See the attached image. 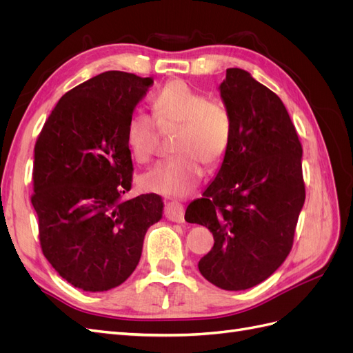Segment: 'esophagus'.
<instances>
[{"mask_svg": "<svg viewBox=\"0 0 353 353\" xmlns=\"http://www.w3.org/2000/svg\"><path fill=\"white\" fill-rule=\"evenodd\" d=\"M184 206L181 205L178 201H169L166 203L165 206V216L172 221V222H178V223H183L184 222Z\"/></svg>", "mask_w": 353, "mask_h": 353, "instance_id": "obj_1", "label": "esophagus"}]
</instances>
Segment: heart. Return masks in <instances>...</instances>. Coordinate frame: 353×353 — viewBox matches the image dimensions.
<instances>
[{"mask_svg":"<svg viewBox=\"0 0 353 353\" xmlns=\"http://www.w3.org/2000/svg\"><path fill=\"white\" fill-rule=\"evenodd\" d=\"M154 116L135 112L126 123V144L137 162L152 159L162 130L178 131L174 138L176 153L140 176L143 188L166 196H184L205 174V166H216L231 143L232 122L228 110L209 101L184 81H170L153 97Z\"/></svg>","mask_w":353,"mask_h":353,"instance_id":"obj_1","label":"heart"}]
</instances>
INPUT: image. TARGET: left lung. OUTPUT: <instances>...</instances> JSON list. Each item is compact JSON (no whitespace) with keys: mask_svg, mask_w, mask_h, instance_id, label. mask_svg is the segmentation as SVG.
<instances>
[{"mask_svg":"<svg viewBox=\"0 0 353 353\" xmlns=\"http://www.w3.org/2000/svg\"><path fill=\"white\" fill-rule=\"evenodd\" d=\"M221 99L232 122L228 152L185 221L205 225L213 248L199 271L222 290L268 279L293 245L305 203L302 145L285 105L249 72L227 69Z\"/></svg>","mask_w":353,"mask_h":353,"instance_id":"8db88e82","label":"left lung"}]
</instances>
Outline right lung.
<instances>
[{
    "label": "right lung",
    "instance_id": "1",
    "mask_svg": "<svg viewBox=\"0 0 353 353\" xmlns=\"http://www.w3.org/2000/svg\"><path fill=\"white\" fill-rule=\"evenodd\" d=\"M152 78L109 70L66 92L34 148V196L42 253L61 279L83 292L128 280L147 230L162 219L157 194L125 200L132 159L126 123Z\"/></svg>",
    "mask_w": 353,
    "mask_h": 353
}]
</instances>
